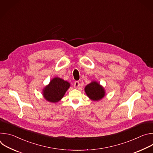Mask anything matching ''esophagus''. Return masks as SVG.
Returning <instances> with one entry per match:
<instances>
[{
    "label": "esophagus",
    "instance_id": "34e87169",
    "mask_svg": "<svg viewBox=\"0 0 153 153\" xmlns=\"http://www.w3.org/2000/svg\"><path fill=\"white\" fill-rule=\"evenodd\" d=\"M74 88H76V89H77L79 87V86H80V83H79V81H76L75 82H74Z\"/></svg>",
    "mask_w": 153,
    "mask_h": 153
}]
</instances>
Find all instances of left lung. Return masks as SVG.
Returning <instances> with one entry per match:
<instances>
[{
    "label": "left lung",
    "instance_id": "8db88e82",
    "mask_svg": "<svg viewBox=\"0 0 153 153\" xmlns=\"http://www.w3.org/2000/svg\"><path fill=\"white\" fill-rule=\"evenodd\" d=\"M85 92L90 99L93 101H99L105 96L103 86L96 80H93L85 87Z\"/></svg>",
    "mask_w": 153,
    "mask_h": 153
}]
</instances>
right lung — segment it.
Masks as SVG:
<instances>
[{
	"label": "right lung",
	"mask_w": 153,
	"mask_h": 153,
	"mask_svg": "<svg viewBox=\"0 0 153 153\" xmlns=\"http://www.w3.org/2000/svg\"><path fill=\"white\" fill-rule=\"evenodd\" d=\"M70 83L63 79L56 77L42 90V95L47 101L51 103L59 102L70 87Z\"/></svg>",
	"instance_id": "right-lung-1"
}]
</instances>
